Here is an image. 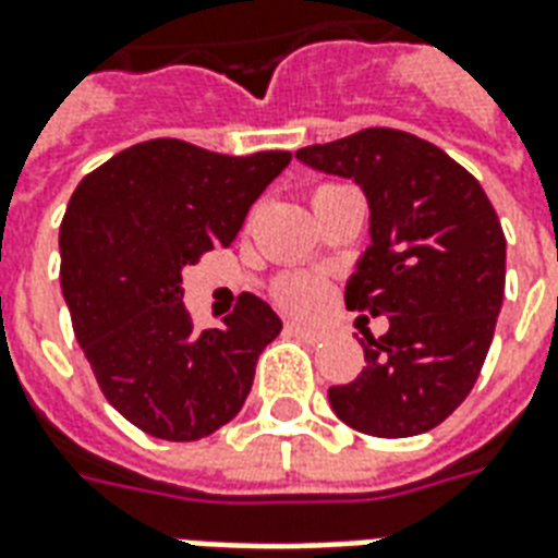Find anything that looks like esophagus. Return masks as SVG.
Here are the masks:
<instances>
[{"mask_svg": "<svg viewBox=\"0 0 558 558\" xmlns=\"http://www.w3.org/2000/svg\"><path fill=\"white\" fill-rule=\"evenodd\" d=\"M287 333L298 336V339H304V342H316V339H322V330H318V327L298 325V322H287Z\"/></svg>", "mask_w": 558, "mask_h": 558, "instance_id": "34e87169", "label": "esophagus"}]
</instances>
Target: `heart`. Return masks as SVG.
I'll return each instance as SVG.
<instances>
[{
  "instance_id": "heart-1",
  "label": "heart",
  "mask_w": 558,
  "mask_h": 558,
  "mask_svg": "<svg viewBox=\"0 0 558 558\" xmlns=\"http://www.w3.org/2000/svg\"><path fill=\"white\" fill-rule=\"evenodd\" d=\"M322 190H327V186H318L313 195H318ZM316 298H318V287L307 278H280L278 283H275V301H278L280 307L307 310L316 304Z\"/></svg>"
}]
</instances>
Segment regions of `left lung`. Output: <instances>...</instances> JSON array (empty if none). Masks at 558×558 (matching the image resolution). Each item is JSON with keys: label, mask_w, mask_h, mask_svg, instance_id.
Masks as SVG:
<instances>
[{"label": "left lung", "mask_w": 558, "mask_h": 558, "mask_svg": "<svg viewBox=\"0 0 558 558\" xmlns=\"http://www.w3.org/2000/svg\"><path fill=\"white\" fill-rule=\"evenodd\" d=\"M295 157L363 186L372 245L345 304L389 318L380 339L365 333L363 372L327 389L330 407L365 436L433 430L474 389L495 336L506 283L495 207L453 157L395 128H363Z\"/></svg>", "instance_id": "1"}]
</instances>
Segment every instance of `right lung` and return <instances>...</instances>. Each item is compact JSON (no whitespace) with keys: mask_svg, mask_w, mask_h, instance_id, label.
Returning <instances> with one entry per match:
<instances>
[{"mask_svg":"<svg viewBox=\"0 0 558 558\" xmlns=\"http://www.w3.org/2000/svg\"><path fill=\"white\" fill-rule=\"evenodd\" d=\"M289 151L216 155L172 137L125 148L81 178L61 222V289L101 395L148 436L195 441L242 410L278 313L242 292L195 333L181 269L228 248Z\"/></svg>","mask_w":558,"mask_h":558,"instance_id":"add662e5","label":"right lung"}]
</instances>
